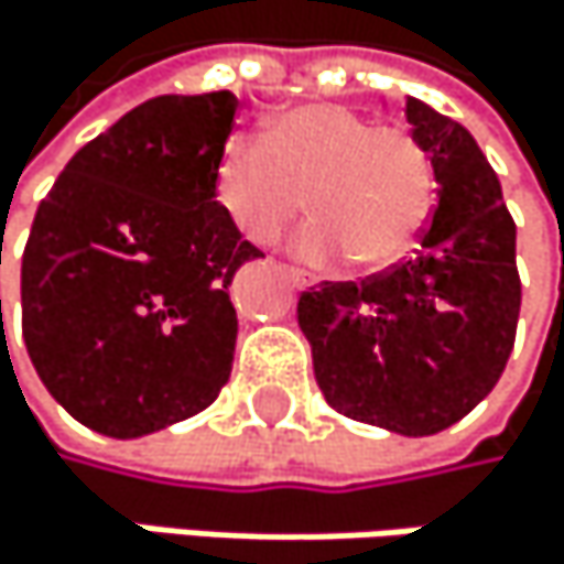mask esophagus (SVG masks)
I'll return each instance as SVG.
<instances>
[{"instance_id":"34e87169","label":"esophagus","mask_w":564,"mask_h":564,"mask_svg":"<svg viewBox=\"0 0 564 564\" xmlns=\"http://www.w3.org/2000/svg\"><path fill=\"white\" fill-rule=\"evenodd\" d=\"M280 273H284L288 284H294V288H307L311 284V276L304 270H297V267H280Z\"/></svg>"}]
</instances>
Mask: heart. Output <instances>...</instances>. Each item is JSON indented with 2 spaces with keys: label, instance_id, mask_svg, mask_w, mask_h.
Returning a JSON list of instances; mask_svg holds the SVG:
<instances>
[{
  "label": "heart",
  "instance_id": "obj_1",
  "mask_svg": "<svg viewBox=\"0 0 564 564\" xmlns=\"http://www.w3.org/2000/svg\"><path fill=\"white\" fill-rule=\"evenodd\" d=\"M214 189L257 247L276 243L307 207L314 220L294 240L297 257L327 263L347 253L357 267H388L431 214L434 173L414 133L337 102H307L270 119L263 140L230 137Z\"/></svg>",
  "mask_w": 564,
  "mask_h": 564
}]
</instances>
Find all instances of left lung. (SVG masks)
<instances>
[{
	"mask_svg": "<svg viewBox=\"0 0 564 564\" xmlns=\"http://www.w3.org/2000/svg\"><path fill=\"white\" fill-rule=\"evenodd\" d=\"M437 204L411 260L301 294L314 378L344 417L424 437L462 421L498 384L514 344L521 280L514 220L475 137L408 96Z\"/></svg>",
	"mask_w": 564,
	"mask_h": 564,
	"instance_id": "obj_1",
	"label": "left lung"
}]
</instances>
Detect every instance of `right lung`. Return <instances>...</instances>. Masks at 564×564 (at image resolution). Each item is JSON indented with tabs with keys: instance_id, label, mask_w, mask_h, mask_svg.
Instances as JSON below:
<instances>
[{
	"instance_id": "right-lung-1",
	"label": "right lung",
	"mask_w": 564,
	"mask_h": 564,
	"mask_svg": "<svg viewBox=\"0 0 564 564\" xmlns=\"http://www.w3.org/2000/svg\"><path fill=\"white\" fill-rule=\"evenodd\" d=\"M234 116L227 89L147 99L89 140L35 210L25 350L46 391L106 437L186 421L230 381L227 288L263 257L214 189Z\"/></svg>"
}]
</instances>
